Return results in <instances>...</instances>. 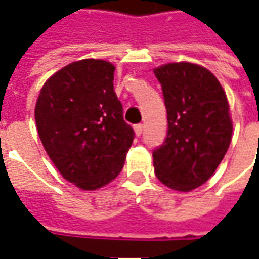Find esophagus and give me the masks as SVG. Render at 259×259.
I'll list each match as a JSON object with an SVG mask.
<instances>
[{"mask_svg":"<svg viewBox=\"0 0 259 259\" xmlns=\"http://www.w3.org/2000/svg\"><path fill=\"white\" fill-rule=\"evenodd\" d=\"M134 131H135V135H137V137H140V135L143 134V131H144V126H143V124L134 125Z\"/></svg>","mask_w":259,"mask_h":259,"instance_id":"obj_1","label":"esophagus"}]
</instances>
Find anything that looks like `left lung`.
I'll use <instances>...</instances> for the list:
<instances>
[{
  "label": "left lung",
  "mask_w": 259,
  "mask_h": 259,
  "mask_svg": "<svg viewBox=\"0 0 259 259\" xmlns=\"http://www.w3.org/2000/svg\"><path fill=\"white\" fill-rule=\"evenodd\" d=\"M167 109V135L153 151L157 179L189 192L206 183L232 140V121L224 88L207 69L168 63L154 69Z\"/></svg>",
  "instance_id": "8db88e82"
}]
</instances>
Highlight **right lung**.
<instances>
[{"mask_svg":"<svg viewBox=\"0 0 259 259\" xmlns=\"http://www.w3.org/2000/svg\"><path fill=\"white\" fill-rule=\"evenodd\" d=\"M114 70L105 60L70 63L46 82L35 104L46 153L67 182L83 190L112 182L134 141L114 91Z\"/></svg>","mask_w":259,"mask_h":259,"instance_id":"right-lung-1","label":"right lung"}]
</instances>
